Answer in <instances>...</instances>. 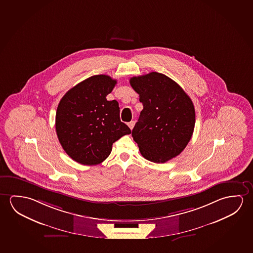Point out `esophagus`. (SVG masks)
<instances>
[{
  "label": "esophagus",
  "mask_w": 253,
  "mask_h": 253,
  "mask_svg": "<svg viewBox=\"0 0 253 253\" xmlns=\"http://www.w3.org/2000/svg\"><path fill=\"white\" fill-rule=\"evenodd\" d=\"M134 125H135V122H134V121H131V122L128 123V126L129 127L130 129H132L133 127H134Z\"/></svg>",
  "instance_id": "esophagus-1"
}]
</instances>
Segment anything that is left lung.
Returning <instances> with one entry per match:
<instances>
[{"label":"left lung","mask_w":253,"mask_h":253,"mask_svg":"<svg viewBox=\"0 0 253 253\" xmlns=\"http://www.w3.org/2000/svg\"><path fill=\"white\" fill-rule=\"evenodd\" d=\"M129 83L144 109L132 129L144 159L165 163L186 148L195 124L193 101L174 81L156 72L132 77Z\"/></svg>","instance_id":"1"}]
</instances>
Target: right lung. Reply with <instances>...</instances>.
<instances>
[{
    "instance_id": "obj_1",
    "label": "right lung",
    "mask_w": 253,
    "mask_h": 253,
    "mask_svg": "<svg viewBox=\"0 0 253 253\" xmlns=\"http://www.w3.org/2000/svg\"><path fill=\"white\" fill-rule=\"evenodd\" d=\"M117 84L109 75L85 79L66 92L56 112V132L64 151L74 161L93 166L101 163L112 151V144L130 128L120 120L116 100L106 96Z\"/></svg>"
}]
</instances>
